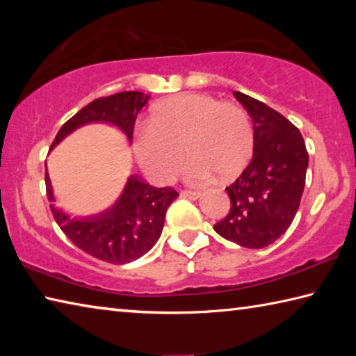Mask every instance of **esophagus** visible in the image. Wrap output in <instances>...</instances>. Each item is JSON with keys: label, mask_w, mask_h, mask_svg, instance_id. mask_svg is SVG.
<instances>
[{"label": "esophagus", "mask_w": 356, "mask_h": 356, "mask_svg": "<svg viewBox=\"0 0 356 356\" xmlns=\"http://www.w3.org/2000/svg\"><path fill=\"white\" fill-rule=\"evenodd\" d=\"M200 195H201L200 191H193V190H182V191H180V196L186 197V200H191V201L197 200V197H200Z\"/></svg>", "instance_id": "34e87169"}]
</instances>
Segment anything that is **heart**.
<instances>
[{
    "mask_svg": "<svg viewBox=\"0 0 356 356\" xmlns=\"http://www.w3.org/2000/svg\"><path fill=\"white\" fill-rule=\"evenodd\" d=\"M184 154L190 156L185 177L207 182L236 177L248 163L252 125L248 113L232 102L212 95L185 92L161 100L147 119V129L136 131L134 150L150 177L168 182L177 172Z\"/></svg>",
    "mask_w": 356,
    "mask_h": 356,
    "instance_id": "heart-1",
    "label": "heart"
}]
</instances>
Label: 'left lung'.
Masks as SVG:
<instances>
[{
	"label": "left lung",
	"instance_id": "obj_1",
	"mask_svg": "<svg viewBox=\"0 0 356 356\" xmlns=\"http://www.w3.org/2000/svg\"><path fill=\"white\" fill-rule=\"evenodd\" d=\"M252 119L254 149L250 165L232 185L229 213L213 226L229 242L265 248L292 225L305 190L308 150L295 125L273 108L234 91Z\"/></svg>",
	"mask_w": 356,
	"mask_h": 356
}]
</instances>
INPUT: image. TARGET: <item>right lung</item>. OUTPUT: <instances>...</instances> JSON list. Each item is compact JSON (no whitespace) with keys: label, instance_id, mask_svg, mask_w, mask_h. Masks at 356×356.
<instances>
[{"label":"right lung","instance_id":"add662e5","mask_svg":"<svg viewBox=\"0 0 356 356\" xmlns=\"http://www.w3.org/2000/svg\"><path fill=\"white\" fill-rule=\"evenodd\" d=\"M147 100L149 95L143 92L125 91L91 102L59 129L51 149L78 127L92 122L111 124L131 141L136 116ZM45 186L48 201H55L48 172ZM177 196L171 186L155 188L138 176H130L116 204L99 215L72 218L55 206L50 207L58 226L78 248L100 261L129 264L156 243L163 231L166 210Z\"/></svg>","mask_w":356,"mask_h":356}]
</instances>
